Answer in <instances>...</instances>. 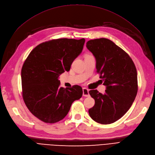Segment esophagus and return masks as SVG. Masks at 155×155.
I'll list each match as a JSON object with an SVG mask.
<instances>
[{
	"label": "esophagus",
	"mask_w": 155,
	"mask_h": 155,
	"mask_svg": "<svg viewBox=\"0 0 155 155\" xmlns=\"http://www.w3.org/2000/svg\"><path fill=\"white\" fill-rule=\"evenodd\" d=\"M83 96L85 97H88L89 96V93H88V90L86 88H83Z\"/></svg>",
	"instance_id": "esophagus-1"
}]
</instances>
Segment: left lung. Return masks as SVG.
<instances>
[{"label": "left lung", "instance_id": "obj_1", "mask_svg": "<svg viewBox=\"0 0 155 155\" xmlns=\"http://www.w3.org/2000/svg\"><path fill=\"white\" fill-rule=\"evenodd\" d=\"M87 47L95 56L96 72L107 86L104 94L97 90L89 91L95 100L89 115L99 124H112L128 111L137 96V68L129 54L109 39L90 40Z\"/></svg>", "mask_w": 155, "mask_h": 155}]
</instances>
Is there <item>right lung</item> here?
<instances>
[{
  "instance_id": "add662e5",
  "label": "right lung",
  "mask_w": 155,
  "mask_h": 155,
  "mask_svg": "<svg viewBox=\"0 0 155 155\" xmlns=\"http://www.w3.org/2000/svg\"><path fill=\"white\" fill-rule=\"evenodd\" d=\"M85 39H57L37 45L30 53L21 70L22 96L31 113L47 124L63 120L75 100L80 99L79 85L60 87L59 75L68 72L82 51Z\"/></svg>"
}]
</instances>
